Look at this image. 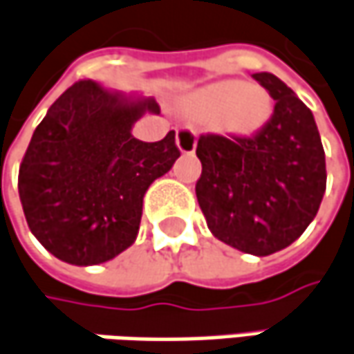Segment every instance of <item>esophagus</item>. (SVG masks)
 <instances>
[{"instance_id":"esophagus-1","label":"esophagus","mask_w":354,"mask_h":354,"mask_svg":"<svg viewBox=\"0 0 354 354\" xmlns=\"http://www.w3.org/2000/svg\"><path fill=\"white\" fill-rule=\"evenodd\" d=\"M196 142H198V132L188 127H182L176 132V145L182 154H194L196 150Z\"/></svg>"}]
</instances>
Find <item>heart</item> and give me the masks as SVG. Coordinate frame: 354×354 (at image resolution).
Segmentation results:
<instances>
[{
	"label": "heart",
	"mask_w": 354,
	"mask_h": 354,
	"mask_svg": "<svg viewBox=\"0 0 354 354\" xmlns=\"http://www.w3.org/2000/svg\"><path fill=\"white\" fill-rule=\"evenodd\" d=\"M190 109L200 120L214 122L222 132L250 136L268 122L271 100L261 86L227 79L200 88L190 100Z\"/></svg>",
	"instance_id": "b5f03b06"
}]
</instances>
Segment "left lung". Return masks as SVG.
Masks as SVG:
<instances>
[{"label": "left lung", "instance_id": "obj_1", "mask_svg": "<svg viewBox=\"0 0 354 354\" xmlns=\"http://www.w3.org/2000/svg\"><path fill=\"white\" fill-rule=\"evenodd\" d=\"M275 100L252 136L202 134L196 196L209 232L239 252L269 255L313 222L327 188L325 150L313 113L271 73L252 75Z\"/></svg>", "mask_w": 354, "mask_h": 354}]
</instances>
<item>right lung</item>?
Returning <instances> with one entry per match:
<instances>
[{
    "label": "right lung",
    "instance_id": "right-lung-1",
    "mask_svg": "<svg viewBox=\"0 0 354 354\" xmlns=\"http://www.w3.org/2000/svg\"><path fill=\"white\" fill-rule=\"evenodd\" d=\"M152 99L127 100L77 81L31 136L17 188L41 245L73 266H97L134 243L148 186L180 156L176 132L158 142L131 134Z\"/></svg>",
    "mask_w": 354,
    "mask_h": 354
}]
</instances>
